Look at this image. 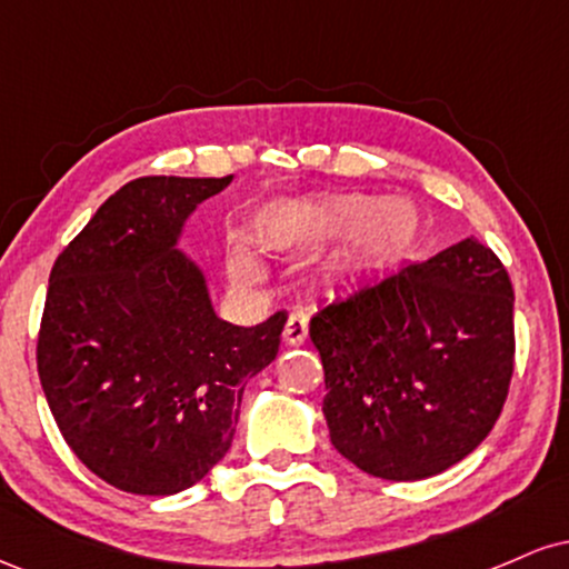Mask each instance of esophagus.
Returning <instances> with one entry per match:
<instances>
[{
  "instance_id": "34e87169",
  "label": "esophagus",
  "mask_w": 569,
  "mask_h": 569,
  "mask_svg": "<svg viewBox=\"0 0 569 569\" xmlns=\"http://www.w3.org/2000/svg\"><path fill=\"white\" fill-rule=\"evenodd\" d=\"M307 339V316L302 310H293L289 321L283 326V342L286 345H302Z\"/></svg>"
}]
</instances>
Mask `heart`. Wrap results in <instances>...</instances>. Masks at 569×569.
Returning <instances> with one entry per match:
<instances>
[{
	"instance_id": "b5f03b06",
	"label": "heart",
	"mask_w": 569,
	"mask_h": 569,
	"mask_svg": "<svg viewBox=\"0 0 569 569\" xmlns=\"http://www.w3.org/2000/svg\"><path fill=\"white\" fill-rule=\"evenodd\" d=\"M297 227L316 238H342L337 267L348 276H371L401 262L417 243L420 217L401 198L377 200L375 194L342 192L318 200L297 217ZM230 272L240 283L262 276L257 253L246 243L230 251Z\"/></svg>"
}]
</instances>
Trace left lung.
Masks as SVG:
<instances>
[{
    "mask_svg": "<svg viewBox=\"0 0 569 569\" xmlns=\"http://www.w3.org/2000/svg\"><path fill=\"white\" fill-rule=\"evenodd\" d=\"M335 449L388 481L436 476L487 439L513 375V286L466 238L318 310Z\"/></svg>",
    "mask_w": 569,
    "mask_h": 569,
    "instance_id": "left-lung-1",
    "label": "left lung"
}]
</instances>
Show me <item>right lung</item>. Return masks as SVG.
Here are the masks:
<instances>
[{
	"instance_id": "right-lung-1",
	"label": "right lung",
	"mask_w": 569,
	"mask_h": 569,
	"mask_svg": "<svg viewBox=\"0 0 569 569\" xmlns=\"http://www.w3.org/2000/svg\"><path fill=\"white\" fill-rule=\"evenodd\" d=\"M232 181L143 176L103 202L50 272L37 369L58 430L98 479L176 495L230 449L246 382L278 356L286 312L221 321L176 248Z\"/></svg>"
}]
</instances>
